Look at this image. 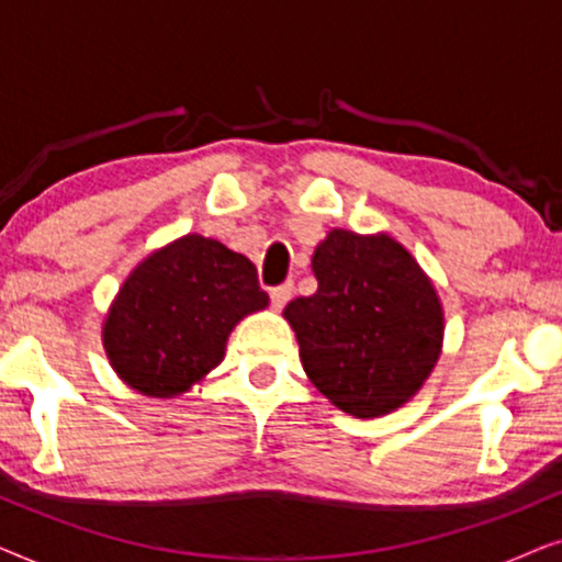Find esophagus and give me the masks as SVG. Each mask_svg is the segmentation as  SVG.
<instances>
[{"label": "esophagus", "instance_id": "esophagus-1", "mask_svg": "<svg viewBox=\"0 0 562 562\" xmlns=\"http://www.w3.org/2000/svg\"><path fill=\"white\" fill-rule=\"evenodd\" d=\"M291 294H294V281H283V283H279V286H273L271 289L273 310H283V306H286V302L291 299Z\"/></svg>", "mask_w": 562, "mask_h": 562}]
</instances>
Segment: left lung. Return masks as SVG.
<instances>
[{"instance_id":"1","label":"left lung","mask_w":562,"mask_h":562,"mask_svg":"<svg viewBox=\"0 0 562 562\" xmlns=\"http://www.w3.org/2000/svg\"><path fill=\"white\" fill-rule=\"evenodd\" d=\"M319 286L286 304L314 386L352 417H379L417 394L440 358L432 281L389 235L333 229L314 250Z\"/></svg>"}]
</instances>
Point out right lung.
<instances>
[{
    "label": "right lung",
    "instance_id": "add662e5",
    "mask_svg": "<svg viewBox=\"0 0 562 562\" xmlns=\"http://www.w3.org/2000/svg\"><path fill=\"white\" fill-rule=\"evenodd\" d=\"M266 304L248 258L187 235L122 283L104 322L106 356L140 394L179 396L220 363L237 322Z\"/></svg>",
    "mask_w": 562,
    "mask_h": 562
}]
</instances>
